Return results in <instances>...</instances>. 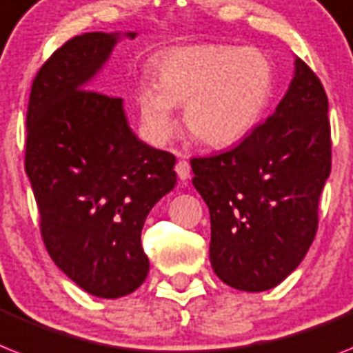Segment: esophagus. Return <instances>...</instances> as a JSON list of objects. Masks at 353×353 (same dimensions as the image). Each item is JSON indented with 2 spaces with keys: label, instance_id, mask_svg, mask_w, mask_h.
Here are the masks:
<instances>
[{
  "label": "esophagus",
  "instance_id": "obj_1",
  "mask_svg": "<svg viewBox=\"0 0 353 353\" xmlns=\"http://www.w3.org/2000/svg\"><path fill=\"white\" fill-rule=\"evenodd\" d=\"M174 171H176L180 180H188L189 176H191V165H189L188 160H183V159L179 160L176 165H174Z\"/></svg>",
  "mask_w": 353,
  "mask_h": 353
}]
</instances>
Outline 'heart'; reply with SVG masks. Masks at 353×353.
<instances>
[{
    "label": "heart",
    "instance_id": "1",
    "mask_svg": "<svg viewBox=\"0 0 353 353\" xmlns=\"http://www.w3.org/2000/svg\"><path fill=\"white\" fill-rule=\"evenodd\" d=\"M272 90L274 68L260 50L194 45L160 57L155 84L139 86L137 104L145 137L155 144L173 133V106L183 104V126L211 148H229L254 130Z\"/></svg>",
    "mask_w": 353,
    "mask_h": 353
}]
</instances>
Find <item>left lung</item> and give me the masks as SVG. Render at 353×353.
Instances as JSON below:
<instances>
[{
    "instance_id": "obj_1",
    "label": "left lung",
    "mask_w": 353,
    "mask_h": 353,
    "mask_svg": "<svg viewBox=\"0 0 353 353\" xmlns=\"http://www.w3.org/2000/svg\"><path fill=\"white\" fill-rule=\"evenodd\" d=\"M191 168L211 214L209 258L218 278L245 292L281 283L312 245L332 168L319 77L296 59L276 112L232 150L191 159Z\"/></svg>"
}]
</instances>
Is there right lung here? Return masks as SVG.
<instances>
[{
	"instance_id": "1",
	"label": "right lung",
	"mask_w": 353,
	"mask_h": 353,
	"mask_svg": "<svg viewBox=\"0 0 353 353\" xmlns=\"http://www.w3.org/2000/svg\"><path fill=\"white\" fill-rule=\"evenodd\" d=\"M117 39L88 32L66 41L37 72L26 112L25 171L41 238L72 281L106 299L144 283L142 227L176 183L174 155L131 131L122 99L84 90Z\"/></svg>"
}]
</instances>
